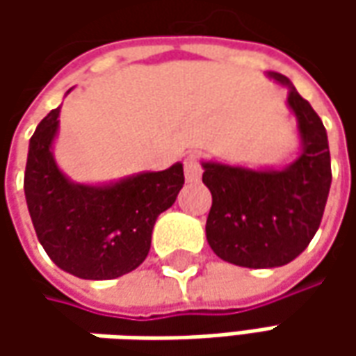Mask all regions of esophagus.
I'll return each mask as SVG.
<instances>
[{"label":"esophagus","mask_w":356,"mask_h":356,"mask_svg":"<svg viewBox=\"0 0 356 356\" xmlns=\"http://www.w3.org/2000/svg\"><path fill=\"white\" fill-rule=\"evenodd\" d=\"M184 172L188 182H198L202 176V162L196 154H190L184 158Z\"/></svg>","instance_id":"1"}]
</instances>
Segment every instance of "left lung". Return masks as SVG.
Instances as JSON below:
<instances>
[{"label":"left lung","mask_w":356,"mask_h":356,"mask_svg":"<svg viewBox=\"0 0 356 356\" xmlns=\"http://www.w3.org/2000/svg\"><path fill=\"white\" fill-rule=\"evenodd\" d=\"M289 85L287 76L267 73ZM303 152L285 170H248L204 164L202 182L212 192L206 222L208 243L218 257L239 267H280L293 261L321 226L331 188V154L319 115L291 87Z\"/></svg>","instance_id":"8db88e82"}]
</instances>
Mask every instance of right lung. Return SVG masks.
<instances>
[{
	"label": "right lung",
	"instance_id": "1",
	"mask_svg": "<svg viewBox=\"0 0 356 356\" xmlns=\"http://www.w3.org/2000/svg\"><path fill=\"white\" fill-rule=\"evenodd\" d=\"M59 111L29 140L23 188L35 234L55 266L81 280H115L146 259L154 222L176 202L184 168L174 164L113 186L73 184L51 154Z\"/></svg>",
	"mask_w": 356,
	"mask_h": 356
}]
</instances>
